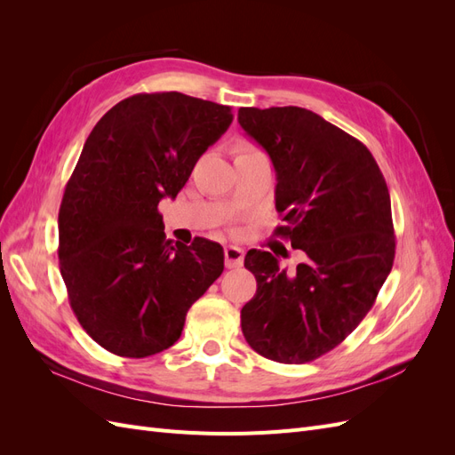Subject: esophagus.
Instances as JSON below:
<instances>
[{
    "label": "esophagus",
    "instance_id": "obj_1",
    "mask_svg": "<svg viewBox=\"0 0 455 455\" xmlns=\"http://www.w3.org/2000/svg\"><path fill=\"white\" fill-rule=\"evenodd\" d=\"M224 256H226V267H229V269L241 267L243 259H244V251L239 249V246H226Z\"/></svg>",
    "mask_w": 455,
    "mask_h": 455
}]
</instances>
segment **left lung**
Listing matches in <instances>:
<instances>
[{
  "label": "left lung",
  "mask_w": 455,
  "mask_h": 455,
  "mask_svg": "<svg viewBox=\"0 0 455 455\" xmlns=\"http://www.w3.org/2000/svg\"><path fill=\"white\" fill-rule=\"evenodd\" d=\"M239 125L277 172L275 235L304 251L294 271L249 251L254 298L241 309L249 346L269 361L304 364L332 351L374 306L395 259L391 197L370 149L306 108H241Z\"/></svg>",
  "instance_id": "1"
}]
</instances>
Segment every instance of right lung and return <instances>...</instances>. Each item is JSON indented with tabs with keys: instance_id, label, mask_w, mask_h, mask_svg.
<instances>
[{
	"instance_id": "1",
	"label": "right lung",
	"mask_w": 455,
	"mask_h": 455,
	"mask_svg": "<svg viewBox=\"0 0 455 455\" xmlns=\"http://www.w3.org/2000/svg\"><path fill=\"white\" fill-rule=\"evenodd\" d=\"M229 106L140 92L91 131L59 211V264L74 315L106 351L144 359L180 338L188 309L224 271V249L164 235L159 201L231 125Z\"/></svg>"
}]
</instances>
